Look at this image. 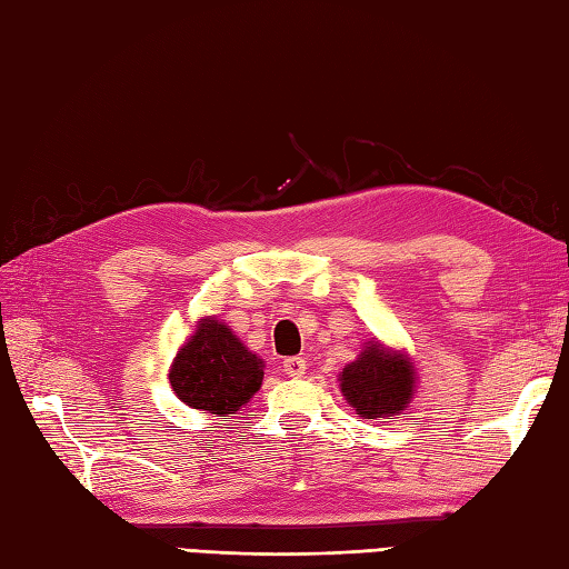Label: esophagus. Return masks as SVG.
I'll return each mask as SVG.
<instances>
[{
    "label": "esophagus",
    "instance_id": "1",
    "mask_svg": "<svg viewBox=\"0 0 569 569\" xmlns=\"http://www.w3.org/2000/svg\"><path fill=\"white\" fill-rule=\"evenodd\" d=\"M306 369H308V365H306L303 357H288V359H283V371H286L291 379H300V377H303Z\"/></svg>",
    "mask_w": 569,
    "mask_h": 569
}]
</instances>
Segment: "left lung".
Segmentation results:
<instances>
[{
    "label": "left lung",
    "mask_w": 569,
    "mask_h": 569,
    "mask_svg": "<svg viewBox=\"0 0 569 569\" xmlns=\"http://www.w3.org/2000/svg\"><path fill=\"white\" fill-rule=\"evenodd\" d=\"M342 393L361 418H389L403 410L413 396V369L401 355L367 347L340 373Z\"/></svg>",
    "instance_id": "left-lung-1"
}]
</instances>
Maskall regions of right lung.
Wrapping results in <instances>:
<instances>
[{"label":"right lung","instance_id":"right-lung-1","mask_svg":"<svg viewBox=\"0 0 569 569\" xmlns=\"http://www.w3.org/2000/svg\"><path fill=\"white\" fill-rule=\"evenodd\" d=\"M168 379L186 406L227 416L259 391L263 365L229 332L227 325L204 318L173 359Z\"/></svg>","mask_w":569,"mask_h":569}]
</instances>
